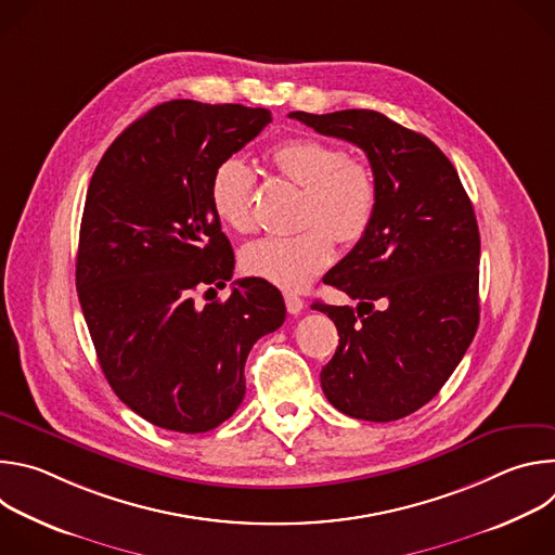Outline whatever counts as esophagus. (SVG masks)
Segmentation results:
<instances>
[{
  "instance_id": "esophagus-1",
  "label": "esophagus",
  "mask_w": 555,
  "mask_h": 555,
  "mask_svg": "<svg viewBox=\"0 0 555 555\" xmlns=\"http://www.w3.org/2000/svg\"><path fill=\"white\" fill-rule=\"evenodd\" d=\"M285 307L289 313H300L305 309V300L294 292H285Z\"/></svg>"
}]
</instances>
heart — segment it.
<instances>
[{
	"instance_id": "heart-1",
	"label": "heart",
	"mask_w": 555,
	"mask_h": 555,
	"mask_svg": "<svg viewBox=\"0 0 555 555\" xmlns=\"http://www.w3.org/2000/svg\"><path fill=\"white\" fill-rule=\"evenodd\" d=\"M276 173L302 189L300 232L268 236L242 253V268L268 283L298 289L334 259V240L356 246L369 232L377 210L373 169L319 138H289L270 151ZM257 178L240 157H225L210 176L208 195L215 215L234 232H253Z\"/></svg>"
}]
</instances>
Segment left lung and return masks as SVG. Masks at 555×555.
I'll list each match as a JSON object with an SVG mask.
<instances>
[{
    "mask_svg": "<svg viewBox=\"0 0 555 555\" xmlns=\"http://www.w3.org/2000/svg\"><path fill=\"white\" fill-rule=\"evenodd\" d=\"M289 118L360 146L377 180L369 232L323 279L358 307L311 305L340 336L321 371L323 390L349 417L402 420L435 398L479 327L481 236L472 202L435 142L379 112Z\"/></svg>",
    "mask_w": 555,
    "mask_h": 555,
    "instance_id": "8db88e82",
    "label": "left lung"
}]
</instances>
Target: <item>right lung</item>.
I'll use <instances>...</instances> for the list:
<instances>
[{
  "mask_svg": "<svg viewBox=\"0 0 555 555\" xmlns=\"http://www.w3.org/2000/svg\"><path fill=\"white\" fill-rule=\"evenodd\" d=\"M270 120L263 107L169 101L131 122L92 176L78 300L109 386L153 426L195 435L225 422L246 395L253 345L285 321L263 279L236 281L223 302L195 300L234 270L210 176Z\"/></svg>",
  "mask_w": 555,
  "mask_h": 555,
  "instance_id": "1",
  "label": "right lung"
}]
</instances>
